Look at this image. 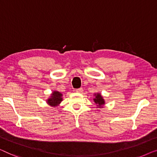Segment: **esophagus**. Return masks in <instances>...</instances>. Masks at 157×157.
Returning a JSON list of instances; mask_svg holds the SVG:
<instances>
[{
  "mask_svg": "<svg viewBox=\"0 0 157 157\" xmlns=\"http://www.w3.org/2000/svg\"><path fill=\"white\" fill-rule=\"evenodd\" d=\"M75 91L77 92H79V93H80V92H83V89L82 87H80V88H79V89H77Z\"/></svg>",
  "mask_w": 157,
  "mask_h": 157,
  "instance_id": "obj_1",
  "label": "esophagus"
}]
</instances>
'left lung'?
I'll list each match as a JSON object with an SVG mask.
<instances>
[{"label":"left lung","mask_w":157,"mask_h":157,"mask_svg":"<svg viewBox=\"0 0 157 157\" xmlns=\"http://www.w3.org/2000/svg\"><path fill=\"white\" fill-rule=\"evenodd\" d=\"M94 97H95V98L93 99V100H94V102H95L97 106H98V107L102 108L103 105L105 104V100L103 99L102 96H101L100 93L94 94Z\"/></svg>","instance_id":"left-lung-1"}]
</instances>
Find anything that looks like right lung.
<instances>
[{"instance_id": "obj_1", "label": "right lung", "mask_w": 157, "mask_h": 157, "mask_svg": "<svg viewBox=\"0 0 157 157\" xmlns=\"http://www.w3.org/2000/svg\"><path fill=\"white\" fill-rule=\"evenodd\" d=\"M63 94L60 93L59 92L54 91L51 94V96L49 99H48L47 103L48 105L51 106V107H56L58 105L60 104V102L63 101Z\"/></svg>"}]
</instances>
